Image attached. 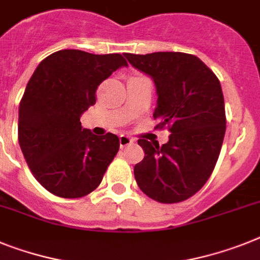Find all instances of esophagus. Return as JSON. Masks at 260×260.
Wrapping results in <instances>:
<instances>
[{"label": "esophagus", "instance_id": "obj_1", "mask_svg": "<svg viewBox=\"0 0 260 260\" xmlns=\"http://www.w3.org/2000/svg\"><path fill=\"white\" fill-rule=\"evenodd\" d=\"M119 143H120V148H124L126 145H129V144L134 143V139L129 136H125V135H121L119 137Z\"/></svg>", "mask_w": 260, "mask_h": 260}]
</instances>
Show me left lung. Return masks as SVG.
Returning <instances> with one entry per match:
<instances>
[{
	"mask_svg": "<svg viewBox=\"0 0 260 260\" xmlns=\"http://www.w3.org/2000/svg\"><path fill=\"white\" fill-rule=\"evenodd\" d=\"M128 62L153 78L158 128L171 132L158 145L145 139L143 161L135 165L143 193L161 204H177L197 193L214 171L226 132L221 83L200 58L191 54L160 51L125 54Z\"/></svg>",
	"mask_w": 260,
	"mask_h": 260,
	"instance_id": "1",
	"label": "left lung"
}]
</instances>
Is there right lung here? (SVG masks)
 <instances>
[{"label": "right lung", "mask_w": 260, "mask_h": 260, "mask_svg": "<svg viewBox=\"0 0 260 260\" xmlns=\"http://www.w3.org/2000/svg\"><path fill=\"white\" fill-rule=\"evenodd\" d=\"M128 66L121 54L59 50L39 63L18 111V141L32 176L50 193L80 198L100 185L119 150L113 134L82 129L80 116L96 103V89Z\"/></svg>", "instance_id": "obj_1"}]
</instances>
